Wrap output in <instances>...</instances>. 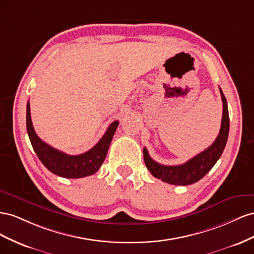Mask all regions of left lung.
<instances>
[{"instance_id": "1", "label": "left lung", "mask_w": 254, "mask_h": 254, "mask_svg": "<svg viewBox=\"0 0 254 254\" xmlns=\"http://www.w3.org/2000/svg\"><path fill=\"white\" fill-rule=\"evenodd\" d=\"M219 90L222 99L223 111L220 131L215 141L203 152L190 158L185 164L178 166H167L156 163L150 157L148 150L143 148L144 164H146L152 176L169 184L190 185L198 182L199 180L203 178L213 168V166L218 161L224 150V147H226L230 127L227 99L224 97L221 88H219Z\"/></svg>"}]
</instances>
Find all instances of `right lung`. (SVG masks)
Wrapping results in <instances>:
<instances>
[{
	"mask_svg": "<svg viewBox=\"0 0 254 254\" xmlns=\"http://www.w3.org/2000/svg\"><path fill=\"white\" fill-rule=\"evenodd\" d=\"M119 121H114L108 127L95 147L79 155H68L62 151L54 149L42 141L36 134L32 119L30 102L26 105V129L34 151L46 168L56 176L67 179H78L96 173L106 157L108 148L114 134L117 129Z\"/></svg>",
	"mask_w": 254,
	"mask_h": 254,
	"instance_id": "right-lung-1",
	"label": "right lung"
}]
</instances>
